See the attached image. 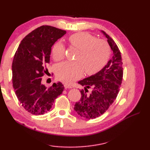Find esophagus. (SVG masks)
Segmentation results:
<instances>
[{"label": "esophagus", "mask_w": 150, "mask_h": 150, "mask_svg": "<svg viewBox=\"0 0 150 150\" xmlns=\"http://www.w3.org/2000/svg\"><path fill=\"white\" fill-rule=\"evenodd\" d=\"M64 87H65V88H72L71 86L67 85V84H65L64 85Z\"/></svg>", "instance_id": "1"}]
</instances>
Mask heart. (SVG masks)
Returning <instances> with one entry per match:
<instances>
[{
	"label": "heart",
	"instance_id": "b5f03b06",
	"mask_svg": "<svg viewBox=\"0 0 150 150\" xmlns=\"http://www.w3.org/2000/svg\"><path fill=\"white\" fill-rule=\"evenodd\" d=\"M72 47L79 50L75 59L77 62H65L58 65L55 74L59 80L71 83L81 77L85 71L93 75L104 67L110 57V50L107 42L97 40L87 32L76 33L69 38ZM65 48L61 42H55L52 47V57L56 62L65 57Z\"/></svg>",
	"mask_w": 150,
	"mask_h": 150
}]
</instances>
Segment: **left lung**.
<instances>
[{"label": "left lung", "instance_id": "1", "mask_svg": "<svg viewBox=\"0 0 150 150\" xmlns=\"http://www.w3.org/2000/svg\"><path fill=\"white\" fill-rule=\"evenodd\" d=\"M113 55L107 64L98 73L79 81V84L84 87L80 92L81 96L76 103L74 110L81 117L93 119L102 115L108 110L117 96L122 81L123 71L121 54L114 40L104 31ZM93 90L88 93V88Z\"/></svg>", "mask_w": 150, "mask_h": 150}]
</instances>
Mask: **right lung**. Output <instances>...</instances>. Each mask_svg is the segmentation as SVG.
Here are the masks:
<instances>
[{"label":"right lung","instance_id":"right-lung-1","mask_svg":"<svg viewBox=\"0 0 150 150\" xmlns=\"http://www.w3.org/2000/svg\"><path fill=\"white\" fill-rule=\"evenodd\" d=\"M66 34V31L50 26H42L22 40L12 65V84L15 93L24 109L34 115L49 111L64 86L54 83L50 87L42 83L50 63L52 45Z\"/></svg>","mask_w":150,"mask_h":150}]
</instances>
